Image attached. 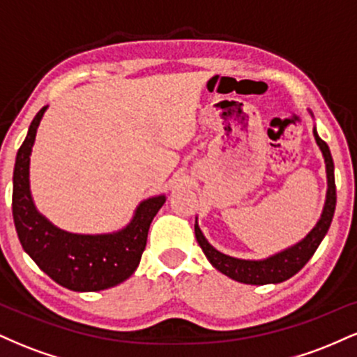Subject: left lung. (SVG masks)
Wrapping results in <instances>:
<instances>
[{
  "instance_id": "8db88e82",
  "label": "left lung",
  "mask_w": 357,
  "mask_h": 357,
  "mask_svg": "<svg viewBox=\"0 0 357 357\" xmlns=\"http://www.w3.org/2000/svg\"><path fill=\"white\" fill-rule=\"evenodd\" d=\"M314 137L317 146L321 147L324 161H326V173H327V196L326 204L321 215V220L312 228V231L305 236L304 240L298 241L294 247L284 250V252L277 253V255L265 258V260H240V258H233L225 255V253L218 252L213 248L204 235L199 230L198 221L195 225V235L198 240L199 247H202L203 253L206 255L210 264L221 273L227 277L233 278V280L241 282V284L250 285H265V284H280V282L287 280V278L294 277L301 270L310 257L314 255L315 250L324 236H326L327 230L333 221L334 210H335V181H334V161L331 155L329 146L319 137L317 130L314 129Z\"/></svg>"
}]
</instances>
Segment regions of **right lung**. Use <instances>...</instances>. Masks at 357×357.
Wrapping results in <instances>:
<instances>
[{
  "mask_svg": "<svg viewBox=\"0 0 357 357\" xmlns=\"http://www.w3.org/2000/svg\"><path fill=\"white\" fill-rule=\"evenodd\" d=\"M47 105L40 109L18 149L13 171V220L20 243L52 280L75 290L97 292L124 282L134 273L146 248L147 231L166 196L137 206L124 230L109 235H77L53 227L36 211L30 195V154Z\"/></svg>",
  "mask_w": 357,
  "mask_h": 357,
  "instance_id": "add662e5",
  "label": "right lung"
}]
</instances>
